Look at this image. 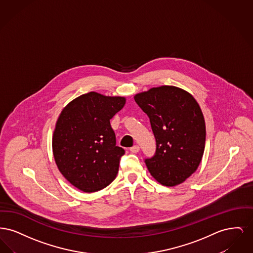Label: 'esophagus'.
Wrapping results in <instances>:
<instances>
[{
  "label": "esophagus",
  "instance_id": "34e87169",
  "mask_svg": "<svg viewBox=\"0 0 253 253\" xmlns=\"http://www.w3.org/2000/svg\"><path fill=\"white\" fill-rule=\"evenodd\" d=\"M130 151L132 152V153H138L139 152V146H137V145H134V146H132V148L130 149Z\"/></svg>",
  "mask_w": 253,
  "mask_h": 253
}]
</instances>
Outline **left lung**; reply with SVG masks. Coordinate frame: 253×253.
<instances>
[{"label":"left lung","instance_id":"left-lung-1","mask_svg":"<svg viewBox=\"0 0 253 253\" xmlns=\"http://www.w3.org/2000/svg\"><path fill=\"white\" fill-rule=\"evenodd\" d=\"M135 102L150 118L156 155L145 159L151 175L163 186L183 183L197 169L204 154L206 124L189 92L163 85L136 94Z\"/></svg>","mask_w":253,"mask_h":253}]
</instances>
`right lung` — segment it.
<instances>
[{
	"instance_id": "1",
	"label": "right lung",
	"mask_w": 253,
	"mask_h": 253,
	"mask_svg": "<svg viewBox=\"0 0 253 253\" xmlns=\"http://www.w3.org/2000/svg\"><path fill=\"white\" fill-rule=\"evenodd\" d=\"M124 96L89 92L60 112L52 137L55 162L74 187L94 193L116 178L125 151L116 145L110 120L125 105Z\"/></svg>"
}]
</instances>
